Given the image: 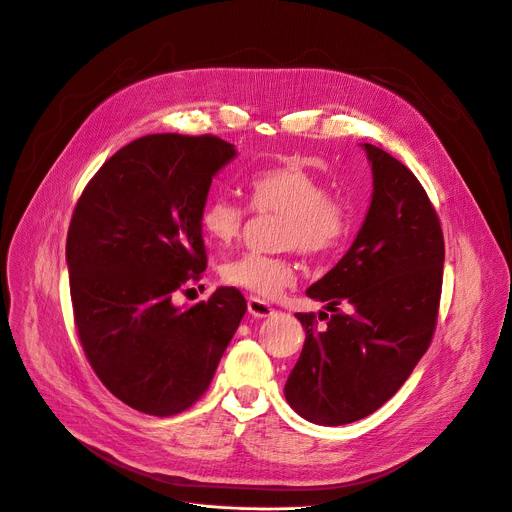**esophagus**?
<instances>
[{"instance_id":"esophagus-1","label":"esophagus","mask_w":512,"mask_h":512,"mask_svg":"<svg viewBox=\"0 0 512 512\" xmlns=\"http://www.w3.org/2000/svg\"><path fill=\"white\" fill-rule=\"evenodd\" d=\"M247 309H249V315H253V317H257V319H265V317H271V315L276 313L274 306H269L265 300L255 298V296L249 298Z\"/></svg>"}]
</instances>
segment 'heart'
<instances>
[{"mask_svg": "<svg viewBox=\"0 0 512 512\" xmlns=\"http://www.w3.org/2000/svg\"><path fill=\"white\" fill-rule=\"evenodd\" d=\"M247 193L253 210L284 214V247H296L304 255L319 257L331 253L348 234L350 212L346 203L325 195L323 183L304 166L263 168L249 177ZM245 216L241 203L218 195L201 208L199 224L208 241L224 249L241 234ZM222 280L251 294L274 298L294 284L296 265L286 257L247 253L222 267Z\"/></svg>", "mask_w": 512, "mask_h": 512, "instance_id": "obj_1", "label": "heart"}]
</instances>
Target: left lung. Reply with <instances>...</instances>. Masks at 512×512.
<instances>
[{"label": "left lung", "mask_w": 512, "mask_h": 512, "mask_svg": "<svg viewBox=\"0 0 512 512\" xmlns=\"http://www.w3.org/2000/svg\"><path fill=\"white\" fill-rule=\"evenodd\" d=\"M372 195L352 247L306 296L325 302L317 329L298 313L304 346L286 381L292 410L319 426L377 412L410 377L430 346L442 288L445 241L432 203L407 166L360 144ZM353 311L337 314V303Z\"/></svg>", "instance_id": "1"}]
</instances>
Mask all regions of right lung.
<instances>
[{
	"label": "right lung",
	"instance_id": "obj_1",
	"mask_svg": "<svg viewBox=\"0 0 512 512\" xmlns=\"http://www.w3.org/2000/svg\"><path fill=\"white\" fill-rule=\"evenodd\" d=\"M234 158L216 135H144L100 166L76 206L65 261L80 342L98 379L138 412L191 407L247 311L226 286L187 309L173 304L206 269L199 214Z\"/></svg>",
	"mask_w": 512,
	"mask_h": 512
}]
</instances>
